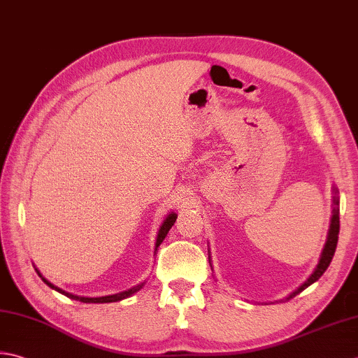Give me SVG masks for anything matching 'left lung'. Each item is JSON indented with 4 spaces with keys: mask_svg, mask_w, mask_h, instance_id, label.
I'll use <instances>...</instances> for the list:
<instances>
[{
    "mask_svg": "<svg viewBox=\"0 0 358 358\" xmlns=\"http://www.w3.org/2000/svg\"><path fill=\"white\" fill-rule=\"evenodd\" d=\"M338 233H340V209H338V197H337V191H335V197H334V215H332V222H331V229H329V236H327V242L324 245V250H323V255H321L320 262L317 265V268L309 276V279L299 287L298 290H295L292 293L289 298H285L289 301L290 298L296 296L298 293L303 292L304 289H307L310 284H313L315 281H318V279L323 276V273L327 270L329 264L332 262V257L335 255V248H337V243H338Z\"/></svg>",
    "mask_w": 358,
    "mask_h": 358,
    "instance_id": "obj_1",
    "label": "left lung"
}]
</instances>
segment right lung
<instances>
[{"instance_id": "1", "label": "right lung", "mask_w": 358, "mask_h": 358, "mask_svg": "<svg viewBox=\"0 0 358 358\" xmlns=\"http://www.w3.org/2000/svg\"><path fill=\"white\" fill-rule=\"evenodd\" d=\"M175 220H177V214H169L166 217V220H164V223L163 225H161V228H159V233H158V239H157V248L159 247L161 245V242L164 241V237L167 236V233H169V229L172 228V225L175 223ZM155 248V250H157ZM38 273V271H37ZM40 275V273H38ZM40 278L43 279V282L46 284V285H49L51 287V289H54V290H57V292H60V293H63V295L65 296H68V298H71V299H76V301H80V303H115V301H121V299H124V298H129L130 295H133V293L135 292H138L139 289H141V287L144 285V282L143 284H139V285H136V287H131L130 290H127V292H121V293H116V295H110V296H101V298H85V296H76V295H71V293H68V292H63L62 289H59V287H55V285H52L51 282L49 281H46V279L40 275Z\"/></svg>"}]
</instances>
